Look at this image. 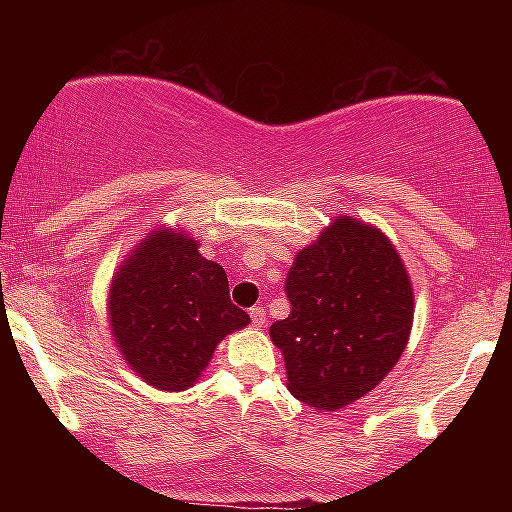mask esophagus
Returning a JSON list of instances; mask_svg holds the SVG:
<instances>
[{
	"mask_svg": "<svg viewBox=\"0 0 512 512\" xmlns=\"http://www.w3.org/2000/svg\"><path fill=\"white\" fill-rule=\"evenodd\" d=\"M249 317H251V324H254V326H258V328L265 326V310H263V307H251Z\"/></svg>",
	"mask_w": 512,
	"mask_h": 512,
	"instance_id": "obj_1",
	"label": "esophagus"
}]
</instances>
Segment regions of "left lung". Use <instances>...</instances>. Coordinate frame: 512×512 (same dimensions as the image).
Returning a JSON list of instances; mask_svg holds the SVG:
<instances>
[{
  "mask_svg": "<svg viewBox=\"0 0 512 512\" xmlns=\"http://www.w3.org/2000/svg\"><path fill=\"white\" fill-rule=\"evenodd\" d=\"M291 314L270 326L289 391L317 410L366 396L401 359L415 296L396 249L366 223L335 219L284 284Z\"/></svg>",
  "mask_w": 512,
  "mask_h": 512,
  "instance_id": "left-lung-1",
  "label": "left lung"
}]
</instances>
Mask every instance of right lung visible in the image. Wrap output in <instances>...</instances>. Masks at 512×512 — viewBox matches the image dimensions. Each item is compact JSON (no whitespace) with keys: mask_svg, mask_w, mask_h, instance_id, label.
<instances>
[{"mask_svg":"<svg viewBox=\"0 0 512 512\" xmlns=\"http://www.w3.org/2000/svg\"><path fill=\"white\" fill-rule=\"evenodd\" d=\"M109 321L123 359L151 387L184 391L228 333L249 324L233 305L226 270L198 242L158 230L111 282Z\"/></svg>","mask_w":512,"mask_h":512,"instance_id":"obj_1","label":"right lung"}]
</instances>
